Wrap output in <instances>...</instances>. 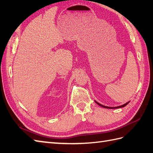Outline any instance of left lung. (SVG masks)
<instances>
[{
    "label": "left lung",
    "instance_id": "8db88e82",
    "mask_svg": "<svg viewBox=\"0 0 153 153\" xmlns=\"http://www.w3.org/2000/svg\"><path fill=\"white\" fill-rule=\"evenodd\" d=\"M95 102L98 105H99L100 106H101V107L105 108H108V109H115V108H123V107H125V106L127 105L130 102V101H128V102H126V103L124 104V105H121V106H115V107H110V106H104V105H101V104L99 103L98 102H97L96 100H95Z\"/></svg>",
    "mask_w": 153,
    "mask_h": 153
}]
</instances>
